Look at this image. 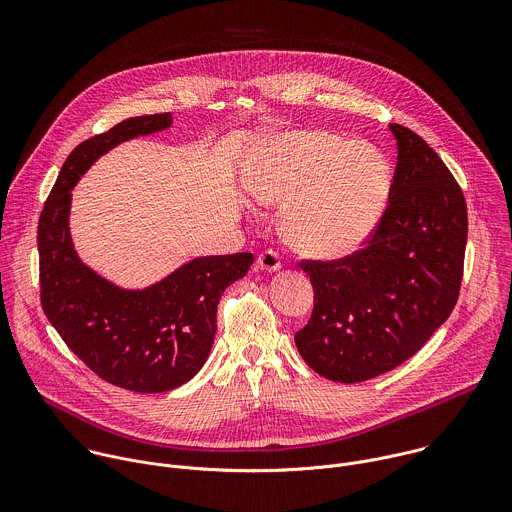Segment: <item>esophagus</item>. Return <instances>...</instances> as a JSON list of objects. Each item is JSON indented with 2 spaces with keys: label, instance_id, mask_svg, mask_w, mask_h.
<instances>
[{
  "label": "esophagus",
  "instance_id": "34e87169",
  "mask_svg": "<svg viewBox=\"0 0 512 512\" xmlns=\"http://www.w3.org/2000/svg\"><path fill=\"white\" fill-rule=\"evenodd\" d=\"M257 265H259V269H263V271H269V273L277 271V269L281 267V259H279V253H277V251H273V249H267V251H263V253L257 257Z\"/></svg>",
  "mask_w": 512,
  "mask_h": 512
}]
</instances>
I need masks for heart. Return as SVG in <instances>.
<instances>
[{
    "mask_svg": "<svg viewBox=\"0 0 512 512\" xmlns=\"http://www.w3.org/2000/svg\"><path fill=\"white\" fill-rule=\"evenodd\" d=\"M391 186V164L377 145L316 127L267 139L247 174L257 202L285 206L287 243L320 259L350 255L373 237Z\"/></svg>",
    "mask_w": 512,
    "mask_h": 512,
    "instance_id": "heart-1",
    "label": "heart"
}]
</instances>
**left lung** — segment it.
<instances>
[{
  "instance_id": "1",
  "label": "left lung",
  "mask_w": 512,
  "mask_h": 512,
  "mask_svg": "<svg viewBox=\"0 0 512 512\" xmlns=\"http://www.w3.org/2000/svg\"><path fill=\"white\" fill-rule=\"evenodd\" d=\"M397 168L369 245L338 261H302L314 287L296 334L308 367L360 383L411 358L452 314L462 283L468 212L442 158L411 129L389 125Z\"/></svg>"
}]
</instances>
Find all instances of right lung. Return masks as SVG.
<instances>
[{
    "mask_svg": "<svg viewBox=\"0 0 512 512\" xmlns=\"http://www.w3.org/2000/svg\"><path fill=\"white\" fill-rule=\"evenodd\" d=\"M170 125L172 113L131 117L77 145L38 223L46 318L95 375L135 393L172 391L202 369L216 334L218 300L255 261L253 253L196 257L143 289L119 287L81 261L68 229L70 190L115 145Z\"/></svg>",
    "mask_w": 512,
    "mask_h": 512,
    "instance_id": "right-lung-1",
    "label": "right lung"
}]
</instances>
